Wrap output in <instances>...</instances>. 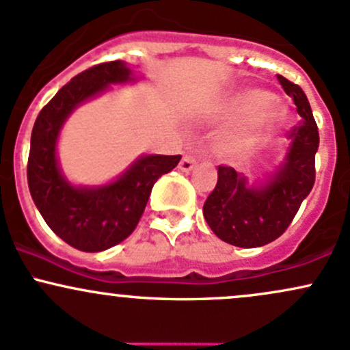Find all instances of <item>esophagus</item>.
Returning <instances> with one entry per match:
<instances>
[{
  "label": "esophagus",
  "mask_w": 350,
  "mask_h": 350,
  "mask_svg": "<svg viewBox=\"0 0 350 350\" xmlns=\"http://www.w3.org/2000/svg\"><path fill=\"white\" fill-rule=\"evenodd\" d=\"M198 164V159H196V156L193 154H184L181 163H179V169H181L183 172H189L193 171V167Z\"/></svg>",
  "instance_id": "1"
}]
</instances>
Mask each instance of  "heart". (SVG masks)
I'll return each mask as SVG.
<instances>
[{"instance_id": "1", "label": "heart", "mask_w": 350, "mask_h": 350, "mask_svg": "<svg viewBox=\"0 0 350 350\" xmlns=\"http://www.w3.org/2000/svg\"><path fill=\"white\" fill-rule=\"evenodd\" d=\"M217 116H239L251 113L244 128L226 133L219 139L221 154L239 159L247 154L272 128L284 119V107L266 91L244 90L229 96L217 107Z\"/></svg>"}]
</instances>
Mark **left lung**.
I'll list each match as a JSON object with an SVG mask.
<instances>
[{
	"mask_svg": "<svg viewBox=\"0 0 350 350\" xmlns=\"http://www.w3.org/2000/svg\"><path fill=\"white\" fill-rule=\"evenodd\" d=\"M302 121L291 129L286 157L266 181L249 184L232 167H217V184L202 214L219 239L237 247H260L282 236L316 181L319 131L304 91L278 76Z\"/></svg>",
	"mask_w": 350,
	"mask_h": 350,
	"instance_id": "1",
	"label": "left lung"
}]
</instances>
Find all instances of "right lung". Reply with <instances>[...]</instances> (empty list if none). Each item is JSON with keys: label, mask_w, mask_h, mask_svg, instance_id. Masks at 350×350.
Wrapping results in <instances>:
<instances>
[{"label": "right lung", "mask_w": 350, "mask_h": 350, "mask_svg": "<svg viewBox=\"0 0 350 350\" xmlns=\"http://www.w3.org/2000/svg\"><path fill=\"white\" fill-rule=\"evenodd\" d=\"M124 61H109L79 72L38 114L28 157V186L38 211L57 237L84 252H99L124 241L136 229L157 179L181 156L144 154L113 183L75 186L56 156L57 137L69 114L111 84L134 83Z\"/></svg>", "instance_id": "1"}]
</instances>
